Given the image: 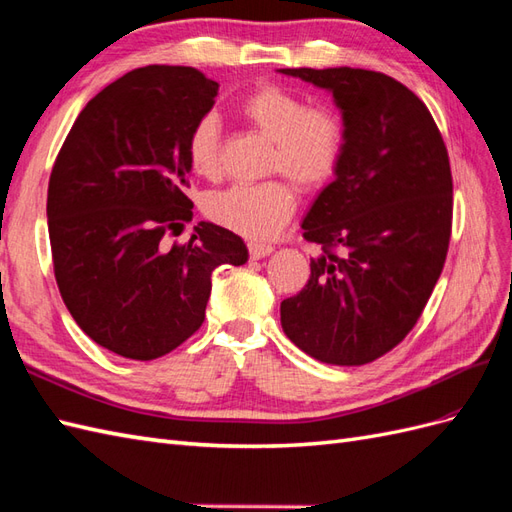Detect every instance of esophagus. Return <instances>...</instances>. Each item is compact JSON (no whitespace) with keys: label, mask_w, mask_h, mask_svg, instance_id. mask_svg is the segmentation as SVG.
Masks as SVG:
<instances>
[{"label":"esophagus","mask_w":512,"mask_h":512,"mask_svg":"<svg viewBox=\"0 0 512 512\" xmlns=\"http://www.w3.org/2000/svg\"><path fill=\"white\" fill-rule=\"evenodd\" d=\"M274 251L272 244L266 242H248V253H251L253 259H264Z\"/></svg>","instance_id":"obj_1"}]
</instances>
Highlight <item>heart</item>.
Here are the masks:
<instances>
[{"mask_svg": "<svg viewBox=\"0 0 512 512\" xmlns=\"http://www.w3.org/2000/svg\"><path fill=\"white\" fill-rule=\"evenodd\" d=\"M242 114L274 144L270 173H285L300 188L324 186L342 162L346 131L339 116L326 108H309L305 99L277 86L248 95ZM188 162L196 175L216 177L220 170V121L214 112L201 116L188 136ZM296 209V192L285 179L233 183L209 192L205 214L218 225L246 238H270Z\"/></svg>", "mask_w": 512, "mask_h": 512, "instance_id": "obj_1", "label": "heart"}]
</instances>
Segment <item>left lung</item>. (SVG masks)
Masks as SVG:
<instances>
[{
    "label": "left lung",
    "mask_w": 512,
    "mask_h": 512,
    "mask_svg": "<svg viewBox=\"0 0 512 512\" xmlns=\"http://www.w3.org/2000/svg\"><path fill=\"white\" fill-rule=\"evenodd\" d=\"M279 73L331 93L346 131L335 179L300 225L324 253L311 259L305 290L281 303V326L322 363H370L413 329L443 270L452 229L448 151L428 108L389 75L350 67Z\"/></svg>",
    "instance_id": "1"
}]
</instances>
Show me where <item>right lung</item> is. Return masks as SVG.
I'll list each match as a JSON object with an SVG mask.
<instances>
[{"label": "right lung", "instance_id": "1", "mask_svg": "<svg viewBox=\"0 0 512 512\" xmlns=\"http://www.w3.org/2000/svg\"><path fill=\"white\" fill-rule=\"evenodd\" d=\"M218 84L192 67H142L86 103L49 177L56 281L77 326L116 355L151 361L199 329L220 264L242 266L240 235L192 218L188 136Z\"/></svg>", "mask_w": 512, "mask_h": 512}]
</instances>
